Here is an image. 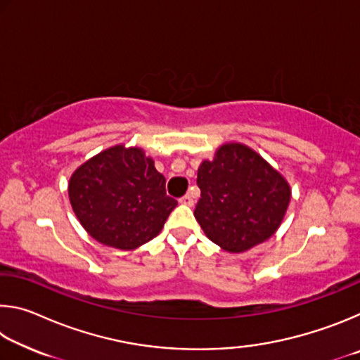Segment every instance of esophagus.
<instances>
[{
	"mask_svg": "<svg viewBox=\"0 0 360 360\" xmlns=\"http://www.w3.org/2000/svg\"><path fill=\"white\" fill-rule=\"evenodd\" d=\"M179 203L182 205H187V206H193V197L191 193H186L184 197L179 198Z\"/></svg>",
	"mask_w": 360,
	"mask_h": 360,
	"instance_id": "obj_1",
	"label": "esophagus"
}]
</instances>
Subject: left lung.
Listing matches in <instances>:
<instances>
[{
    "mask_svg": "<svg viewBox=\"0 0 360 360\" xmlns=\"http://www.w3.org/2000/svg\"><path fill=\"white\" fill-rule=\"evenodd\" d=\"M197 184L195 219L212 243L233 254L273 236L290 202L283 174L240 143L222 144L211 162L203 160Z\"/></svg>",
    "mask_w": 360,
    "mask_h": 360,
    "instance_id": "1",
    "label": "left lung"
}]
</instances>
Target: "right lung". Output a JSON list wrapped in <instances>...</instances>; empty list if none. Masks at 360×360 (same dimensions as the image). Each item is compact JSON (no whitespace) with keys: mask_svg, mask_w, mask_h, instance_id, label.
<instances>
[{"mask_svg":"<svg viewBox=\"0 0 360 360\" xmlns=\"http://www.w3.org/2000/svg\"><path fill=\"white\" fill-rule=\"evenodd\" d=\"M70 202L82 227L101 245L131 251L160 233L178 202L165 176L141 148L112 146L71 174Z\"/></svg>","mask_w":360,"mask_h":360,"instance_id":"1","label":"right lung"}]
</instances>
